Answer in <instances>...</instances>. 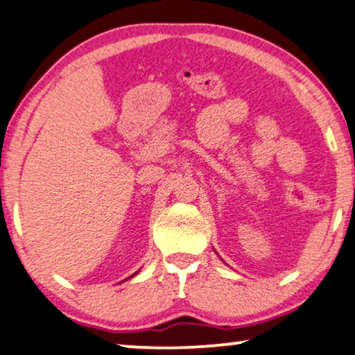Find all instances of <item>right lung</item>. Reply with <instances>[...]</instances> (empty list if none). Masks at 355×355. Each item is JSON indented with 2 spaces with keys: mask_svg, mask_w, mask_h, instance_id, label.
I'll use <instances>...</instances> for the list:
<instances>
[{
  "mask_svg": "<svg viewBox=\"0 0 355 355\" xmlns=\"http://www.w3.org/2000/svg\"><path fill=\"white\" fill-rule=\"evenodd\" d=\"M137 273H138V272H137ZM137 273H133V275H132V277H135V275H137ZM132 277H130V278H132Z\"/></svg>",
  "mask_w": 355,
  "mask_h": 355,
  "instance_id": "obj_1",
  "label": "right lung"
}]
</instances>
